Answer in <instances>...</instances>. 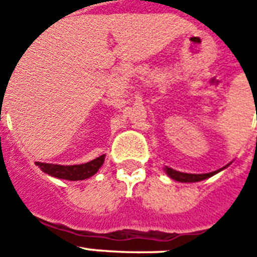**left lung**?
<instances>
[{"instance_id": "obj_1", "label": "left lung", "mask_w": 257, "mask_h": 257, "mask_svg": "<svg viewBox=\"0 0 257 257\" xmlns=\"http://www.w3.org/2000/svg\"><path fill=\"white\" fill-rule=\"evenodd\" d=\"M227 167H228V165L209 173H183L179 172V171H175L172 168L165 167V172H167V175L169 178L173 179V180H176V182H182V183H194V182H201V180H204V179L210 178V176H213V175H216L217 172H220V171H223V169Z\"/></svg>"}]
</instances>
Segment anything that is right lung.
Here are the masks:
<instances>
[{"label": "right lung", "instance_id": "1", "mask_svg": "<svg viewBox=\"0 0 257 257\" xmlns=\"http://www.w3.org/2000/svg\"><path fill=\"white\" fill-rule=\"evenodd\" d=\"M104 157L100 156L89 162H85L81 165H55V164H45V162H36V165L42 172L51 175L53 178L66 179V180H84L93 176L99 168L104 162Z\"/></svg>", "mask_w": 257, "mask_h": 257}]
</instances>
